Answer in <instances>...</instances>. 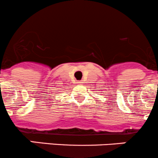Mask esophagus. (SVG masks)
<instances>
[{"mask_svg": "<svg viewBox=\"0 0 158 158\" xmlns=\"http://www.w3.org/2000/svg\"><path fill=\"white\" fill-rule=\"evenodd\" d=\"M82 83H83V81H77V84H82Z\"/></svg>", "mask_w": 158, "mask_h": 158, "instance_id": "obj_1", "label": "esophagus"}]
</instances>
